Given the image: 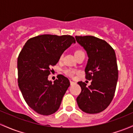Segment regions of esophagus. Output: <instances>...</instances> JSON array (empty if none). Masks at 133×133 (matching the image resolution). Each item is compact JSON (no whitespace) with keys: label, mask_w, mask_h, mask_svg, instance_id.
<instances>
[{"label":"esophagus","mask_w":133,"mask_h":133,"mask_svg":"<svg viewBox=\"0 0 133 133\" xmlns=\"http://www.w3.org/2000/svg\"><path fill=\"white\" fill-rule=\"evenodd\" d=\"M70 84H71V85H73V84H75V83L73 82V81H72L71 80H70Z\"/></svg>","instance_id":"obj_1"}]
</instances>
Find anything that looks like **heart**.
I'll return each instance as SVG.
<instances>
[{"mask_svg":"<svg viewBox=\"0 0 133 133\" xmlns=\"http://www.w3.org/2000/svg\"><path fill=\"white\" fill-rule=\"evenodd\" d=\"M84 54V52L81 50H77L75 52V55H78L79 54ZM63 57H64V54H62L61 55V57H60V60H62L63 59ZM64 74H65L66 76H68L73 77L74 74H75L76 72V71L73 69H66L64 70Z\"/></svg>","mask_w":133,"mask_h":133,"instance_id":"1","label":"heart"}]
</instances>
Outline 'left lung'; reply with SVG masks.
I'll list each match as a JSON object with an SVG mask.
<instances>
[{
	"mask_svg": "<svg viewBox=\"0 0 133 133\" xmlns=\"http://www.w3.org/2000/svg\"><path fill=\"white\" fill-rule=\"evenodd\" d=\"M76 40L87 51L88 57L86 66V79L92 80L87 87L78 83L81 92L76 101L79 109L88 114L104 110L111 103L118 79L116 56L113 48L105 40L93 36H76Z\"/></svg>",
	"mask_w": 133,
	"mask_h": 133,
	"instance_id": "8db88e82",
	"label": "left lung"
}]
</instances>
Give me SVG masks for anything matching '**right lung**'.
<instances>
[{"label": "right lung", "instance_id": "add662e5", "mask_svg": "<svg viewBox=\"0 0 133 133\" xmlns=\"http://www.w3.org/2000/svg\"><path fill=\"white\" fill-rule=\"evenodd\" d=\"M73 36L42 35L26 42L17 58L18 86L26 103L38 114L49 116L57 111L70 85L66 77L48 80L63 52L75 43Z\"/></svg>", "mask_w": 133, "mask_h": 133}]
</instances>
